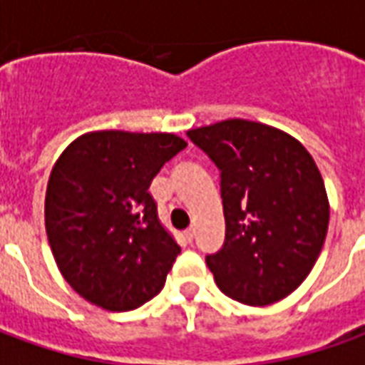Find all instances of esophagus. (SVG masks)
Returning a JSON list of instances; mask_svg holds the SVG:
<instances>
[{
	"instance_id": "esophagus-1",
	"label": "esophagus",
	"mask_w": 365,
	"mask_h": 365,
	"mask_svg": "<svg viewBox=\"0 0 365 365\" xmlns=\"http://www.w3.org/2000/svg\"><path fill=\"white\" fill-rule=\"evenodd\" d=\"M193 237H195V229H187L183 232V238H185V242H193Z\"/></svg>"
}]
</instances>
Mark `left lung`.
I'll use <instances>...</instances> for the list:
<instances>
[{
	"instance_id": "obj_1",
	"label": "left lung",
	"mask_w": 365,
	"mask_h": 365,
	"mask_svg": "<svg viewBox=\"0 0 365 365\" xmlns=\"http://www.w3.org/2000/svg\"><path fill=\"white\" fill-rule=\"evenodd\" d=\"M221 170L225 245L207 256L219 289L245 305L282 301L311 274L327 238L324 182L297 138L227 119L187 130Z\"/></svg>"
}]
</instances>
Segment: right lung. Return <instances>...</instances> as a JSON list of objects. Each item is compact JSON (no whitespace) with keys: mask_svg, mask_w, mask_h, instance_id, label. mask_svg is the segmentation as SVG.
I'll list each match as a JSON object with an SVG mask.
<instances>
[{"mask_svg":"<svg viewBox=\"0 0 365 365\" xmlns=\"http://www.w3.org/2000/svg\"><path fill=\"white\" fill-rule=\"evenodd\" d=\"M187 146L172 133L96 130L52 168L44 225L60 274L105 311H133L164 287L180 246L148 193L160 168Z\"/></svg>","mask_w":365,"mask_h":365,"instance_id":"right-lung-1","label":"right lung"}]
</instances>
